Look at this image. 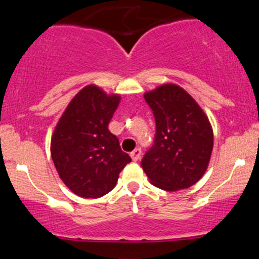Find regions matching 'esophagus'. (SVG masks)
Instances as JSON below:
<instances>
[{
	"mask_svg": "<svg viewBox=\"0 0 259 259\" xmlns=\"http://www.w3.org/2000/svg\"><path fill=\"white\" fill-rule=\"evenodd\" d=\"M130 156H132V159L134 160V162L139 160L140 158H141V148H135V150L130 153Z\"/></svg>",
	"mask_w": 259,
	"mask_h": 259,
	"instance_id": "1",
	"label": "esophagus"
}]
</instances>
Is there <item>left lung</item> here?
<instances>
[{
  "label": "left lung",
  "instance_id": "left-lung-1",
  "mask_svg": "<svg viewBox=\"0 0 259 259\" xmlns=\"http://www.w3.org/2000/svg\"><path fill=\"white\" fill-rule=\"evenodd\" d=\"M156 120L153 145L141 167L154 186L187 189L201 179L213 150V130L201 107L180 86L165 84L146 92Z\"/></svg>",
  "mask_w": 259,
  "mask_h": 259
}]
</instances>
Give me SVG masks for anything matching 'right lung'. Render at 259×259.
<instances>
[{"mask_svg":"<svg viewBox=\"0 0 259 259\" xmlns=\"http://www.w3.org/2000/svg\"><path fill=\"white\" fill-rule=\"evenodd\" d=\"M119 101L118 95L108 96L97 86H85L70 101L53 133L55 167L65 185L80 197L108 194L132 162L108 130Z\"/></svg>","mask_w":259,"mask_h":259,"instance_id":"add662e5","label":"right lung"}]
</instances>
